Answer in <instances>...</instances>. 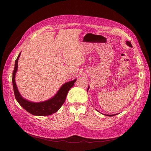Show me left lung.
Returning <instances> with one entry per match:
<instances>
[{
    "label": "left lung",
    "instance_id": "left-lung-1",
    "mask_svg": "<svg viewBox=\"0 0 151 151\" xmlns=\"http://www.w3.org/2000/svg\"><path fill=\"white\" fill-rule=\"evenodd\" d=\"M126 43H127V45L128 46H129L130 47H132V44H131V43L130 42H126ZM89 87H88V90L89 89ZM114 115H116V114H114ZM114 115H107V116H113Z\"/></svg>",
    "mask_w": 151,
    "mask_h": 151
}]
</instances>
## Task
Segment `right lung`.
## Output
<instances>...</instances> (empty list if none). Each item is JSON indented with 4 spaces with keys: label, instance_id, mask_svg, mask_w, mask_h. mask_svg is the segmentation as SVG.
I'll return each instance as SVG.
<instances>
[{
    "label": "right lung",
    "instance_id": "1",
    "mask_svg": "<svg viewBox=\"0 0 151 151\" xmlns=\"http://www.w3.org/2000/svg\"><path fill=\"white\" fill-rule=\"evenodd\" d=\"M20 54L21 52L19 54L17 59L15 60L14 68L13 70L12 77L13 90L16 99H17V100L19 103V104L24 109H26L27 112L33 115L42 116H49L57 112L62 106L63 103L65 102L68 91L71 87L73 86L74 83L76 81V80L66 83L65 84H63L59 90L58 93L55 95V96L48 100L39 103H33L27 100L24 99L21 96L14 80L15 74L18 70V61L20 56Z\"/></svg>",
    "mask_w": 151,
    "mask_h": 151
}]
</instances>
